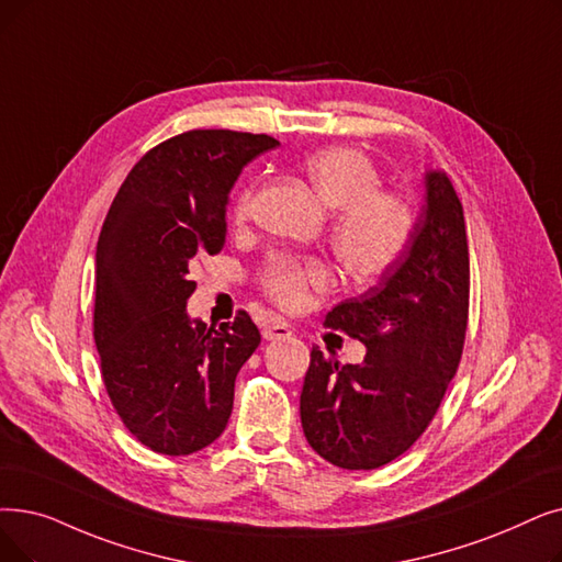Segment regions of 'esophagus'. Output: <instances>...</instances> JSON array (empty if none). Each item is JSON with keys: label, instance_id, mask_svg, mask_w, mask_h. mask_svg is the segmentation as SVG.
Returning a JSON list of instances; mask_svg holds the SVG:
<instances>
[{"label": "esophagus", "instance_id": "1", "mask_svg": "<svg viewBox=\"0 0 562 562\" xmlns=\"http://www.w3.org/2000/svg\"><path fill=\"white\" fill-rule=\"evenodd\" d=\"M261 335H263V339L273 341V339H286V337H291V335H294V330H291V326L284 324V322H273V324L263 326Z\"/></svg>", "mask_w": 562, "mask_h": 562}]
</instances>
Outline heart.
<instances>
[{
    "mask_svg": "<svg viewBox=\"0 0 562 562\" xmlns=\"http://www.w3.org/2000/svg\"><path fill=\"white\" fill-rule=\"evenodd\" d=\"M303 172L316 194L337 209L333 217V248L351 280H374L390 271L406 252L416 229V213L402 194L381 190L376 165L351 146H328L305 158ZM252 192L238 198L234 217L250 215ZM328 268L319 259L273 257L261 284L282 307H299L312 289H326Z\"/></svg>",
    "mask_w": 562,
    "mask_h": 562,
    "instance_id": "1",
    "label": "heart"
}]
</instances>
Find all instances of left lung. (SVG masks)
Wrapping results in <instances>:
<instances>
[{
	"label": "left lung",
	"mask_w": 562,
	"mask_h": 562,
	"mask_svg": "<svg viewBox=\"0 0 562 562\" xmlns=\"http://www.w3.org/2000/svg\"><path fill=\"white\" fill-rule=\"evenodd\" d=\"M427 204L404 257L376 286L341 301L326 326L360 339V364L312 347L301 423L312 450L349 471L404 454L436 416L469 324V240L463 209L441 169L425 175Z\"/></svg>",
	"instance_id": "8db88e82"
}]
</instances>
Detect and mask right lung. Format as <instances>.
Returning a JSON list of instances; mask_svg holds the SVG:
<instances>
[{
  "label": "right lung",
  "mask_w": 562,
  "mask_h": 562,
  "mask_svg": "<svg viewBox=\"0 0 562 562\" xmlns=\"http://www.w3.org/2000/svg\"><path fill=\"white\" fill-rule=\"evenodd\" d=\"M280 142L236 131H188L142 156L121 183L95 246L93 339L103 383L126 429L154 452L181 457L227 427L234 381L261 335L190 319V268L225 246L240 169Z\"/></svg>",
  "instance_id": "obj_1"
}]
</instances>
